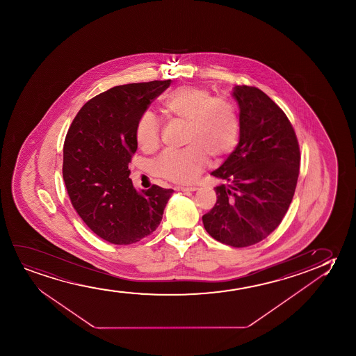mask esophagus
I'll return each instance as SVG.
<instances>
[{
    "label": "esophagus",
    "mask_w": 356,
    "mask_h": 356,
    "mask_svg": "<svg viewBox=\"0 0 356 356\" xmlns=\"http://www.w3.org/2000/svg\"><path fill=\"white\" fill-rule=\"evenodd\" d=\"M176 190L182 191V192H195V191L198 190L197 187H185V186H179V187H176Z\"/></svg>",
    "instance_id": "1"
}]
</instances>
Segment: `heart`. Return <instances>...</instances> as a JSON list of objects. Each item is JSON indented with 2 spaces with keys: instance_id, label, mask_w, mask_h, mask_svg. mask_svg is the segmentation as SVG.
I'll return each mask as SVG.
<instances>
[{
  "instance_id": "obj_1",
  "label": "heart",
  "mask_w": 356,
  "mask_h": 356,
  "mask_svg": "<svg viewBox=\"0 0 356 356\" xmlns=\"http://www.w3.org/2000/svg\"><path fill=\"white\" fill-rule=\"evenodd\" d=\"M161 112L168 122L185 125L184 146L179 153L165 152L154 163L156 176L175 184H192L204 169L208 158L218 163L234 151L241 135V119L234 103L214 97L202 86H180L161 99ZM137 146L153 153L161 145L156 119L145 114L137 122Z\"/></svg>"
}]
</instances>
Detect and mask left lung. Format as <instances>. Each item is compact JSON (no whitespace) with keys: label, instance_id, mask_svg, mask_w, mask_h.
<instances>
[{"label":"left lung","instance_id":"left-lung-1","mask_svg":"<svg viewBox=\"0 0 356 356\" xmlns=\"http://www.w3.org/2000/svg\"><path fill=\"white\" fill-rule=\"evenodd\" d=\"M239 142L211 175L216 203L203 215L207 232L221 243L243 248L266 238L287 213L297 187L300 151L292 124L266 93L236 86Z\"/></svg>","mask_w":356,"mask_h":356}]
</instances>
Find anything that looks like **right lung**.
<instances>
[{
    "label": "right lung",
    "instance_id": "1",
    "mask_svg": "<svg viewBox=\"0 0 356 356\" xmlns=\"http://www.w3.org/2000/svg\"><path fill=\"white\" fill-rule=\"evenodd\" d=\"M171 80L109 88L83 104L63 147V179L74 209L101 238L136 243L156 231L172 190L153 185L137 192L129 163L136 125Z\"/></svg>",
    "mask_w": 356,
    "mask_h": 356
}]
</instances>
